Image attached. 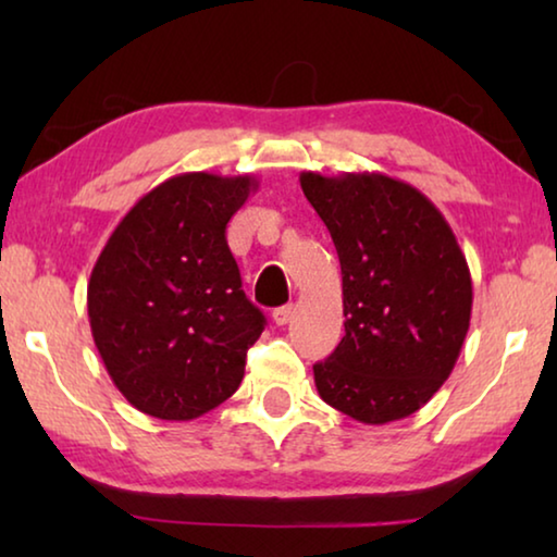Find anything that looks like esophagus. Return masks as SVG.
I'll return each mask as SVG.
<instances>
[{
    "label": "esophagus",
    "mask_w": 557,
    "mask_h": 557,
    "mask_svg": "<svg viewBox=\"0 0 557 557\" xmlns=\"http://www.w3.org/2000/svg\"><path fill=\"white\" fill-rule=\"evenodd\" d=\"M292 317H295V307L285 305V307H277L275 312H272V322H275L277 326H285V324H289Z\"/></svg>",
    "instance_id": "1"
}]
</instances>
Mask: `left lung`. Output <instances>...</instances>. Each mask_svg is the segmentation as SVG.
Wrapping results in <instances>:
<instances>
[{
	"label": "left lung",
	"mask_w": 557,
	"mask_h": 557,
	"mask_svg": "<svg viewBox=\"0 0 557 557\" xmlns=\"http://www.w3.org/2000/svg\"><path fill=\"white\" fill-rule=\"evenodd\" d=\"M342 262V344L314 363L322 400L366 425L418 412L455 369L471 319V275L445 215L379 172L299 174Z\"/></svg>",
	"instance_id": "obj_1"
}]
</instances>
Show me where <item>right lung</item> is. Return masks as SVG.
I'll list each match as a JSON object with an SVG mask.
<instances>
[{"mask_svg": "<svg viewBox=\"0 0 557 557\" xmlns=\"http://www.w3.org/2000/svg\"><path fill=\"white\" fill-rule=\"evenodd\" d=\"M256 188L248 174L166 178L125 213L92 265V342L139 412L186 422L238 391L265 317L240 287L225 225Z\"/></svg>", "mask_w": 557, "mask_h": 557, "instance_id": "1", "label": "right lung"}]
</instances>
